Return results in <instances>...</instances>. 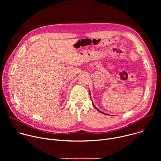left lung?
<instances>
[{
  "mask_svg": "<svg viewBox=\"0 0 161 161\" xmlns=\"http://www.w3.org/2000/svg\"><path fill=\"white\" fill-rule=\"evenodd\" d=\"M90 99H91V97H90ZM91 100H92V99H91ZM92 104H93V106H94V108H96V109H97V111H99V112H101V113H103V114H105V113H103V112H102V111H100V110H99V109H97V108H96V106H95V105H94V103H93V102H92Z\"/></svg>",
  "mask_w": 161,
  "mask_h": 161,
  "instance_id": "8db88e82",
  "label": "left lung"
}]
</instances>
